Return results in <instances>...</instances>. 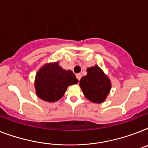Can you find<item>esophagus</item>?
Returning <instances> with one entry per match:
<instances>
[{
  "label": "esophagus",
  "mask_w": 148,
  "mask_h": 148,
  "mask_svg": "<svg viewBox=\"0 0 148 148\" xmlns=\"http://www.w3.org/2000/svg\"><path fill=\"white\" fill-rule=\"evenodd\" d=\"M76 77H77V79H79V81L82 78V74L81 73H78V74H76Z\"/></svg>",
  "instance_id": "34e87169"
}]
</instances>
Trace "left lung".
Returning <instances> with one entry per match:
<instances>
[{"label":"left lung","mask_w":148,"mask_h":148,"mask_svg":"<svg viewBox=\"0 0 148 148\" xmlns=\"http://www.w3.org/2000/svg\"><path fill=\"white\" fill-rule=\"evenodd\" d=\"M79 85L85 96L94 103H102L109 94L110 81L98 66L88 68L87 75L83 76Z\"/></svg>","instance_id":"8db88e82"}]
</instances>
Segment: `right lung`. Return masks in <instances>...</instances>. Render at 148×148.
<instances>
[{"label":"right lung","mask_w":148,"mask_h":148,"mask_svg":"<svg viewBox=\"0 0 148 148\" xmlns=\"http://www.w3.org/2000/svg\"><path fill=\"white\" fill-rule=\"evenodd\" d=\"M79 82L75 74L66 71L58 63L44 66L36 74L35 89L41 99L47 102H54L63 97L69 85Z\"/></svg>","instance_id":"1"}]
</instances>
